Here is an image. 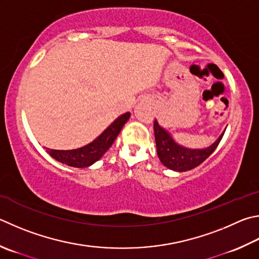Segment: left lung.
Returning <instances> with one entry per match:
<instances>
[{
    "mask_svg": "<svg viewBox=\"0 0 259 259\" xmlns=\"http://www.w3.org/2000/svg\"><path fill=\"white\" fill-rule=\"evenodd\" d=\"M154 134L156 142L157 155L164 166L173 171L185 172L200 165L218 147L224 133L209 147L204 149H190L177 144L171 135L158 124L157 120L154 121Z\"/></svg>",
    "mask_w": 259,
    "mask_h": 259,
    "instance_id": "1",
    "label": "left lung"
}]
</instances>
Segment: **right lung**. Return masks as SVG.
<instances>
[{
	"instance_id": "right-lung-1",
	"label": "right lung",
	"mask_w": 259,
	"mask_h": 259,
	"mask_svg": "<svg viewBox=\"0 0 259 259\" xmlns=\"http://www.w3.org/2000/svg\"><path fill=\"white\" fill-rule=\"evenodd\" d=\"M130 113L122 114L121 116L112 122L109 128H106L98 137L81 148L71 149V150H56V149H46L52 157L55 158L63 164H67L69 166L73 167H87L91 166L92 164L97 162L103 155H104L107 149H109L112 144L114 143L117 135L120 134L122 126L124 125L126 121L129 120Z\"/></svg>"
}]
</instances>
